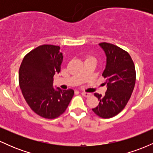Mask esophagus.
Returning a JSON list of instances; mask_svg holds the SVG:
<instances>
[{
	"instance_id": "1",
	"label": "esophagus",
	"mask_w": 153,
	"mask_h": 153,
	"mask_svg": "<svg viewBox=\"0 0 153 153\" xmlns=\"http://www.w3.org/2000/svg\"><path fill=\"white\" fill-rule=\"evenodd\" d=\"M81 94L85 97H89V96H91V94L90 93H86V92H81Z\"/></svg>"
}]
</instances>
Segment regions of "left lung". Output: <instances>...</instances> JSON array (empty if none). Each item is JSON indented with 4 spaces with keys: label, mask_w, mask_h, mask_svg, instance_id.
Instances as JSON below:
<instances>
[{
    "label": "left lung",
    "mask_w": 153,
    "mask_h": 153,
    "mask_svg": "<svg viewBox=\"0 0 153 153\" xmlns=\"http://www.w3.org/2000/svg\"><path fill=\"white\" fill-rule=\"evenodd\" d=\"M106 62L102 75L106 79L105 96L94 94L100 102L93 111L101 118L108 119L123 110L134 90L136 73L134 62L128 52L109 43H100Z\"/></svg>",
    "instance_id": "left-lung-1"
}]
</instances>
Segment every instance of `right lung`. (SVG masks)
<instances>
[{"instance_id":"1","label":"right lung","mask_w":153,"mask_h":153,"mask_svg":"<svg viewBox=\"0 0 153 153\" xmlns=\"http://www.w3.org/2000/svg\"><path fill=\"white\" fill-rule=\"evenodd\" d=\"M60 47L50 45L39 46L23 59L19 81L26 103L36 114L54 119L65 111L74 91L54 88L53 77L59 73L63 60Z\"/></svg>"}]
</instances>
